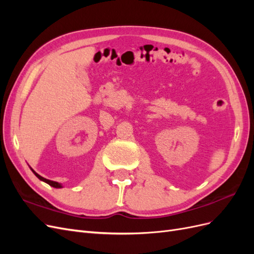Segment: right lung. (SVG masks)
Returning <instances> with one entry per match:
<instances>
[{"label": "right lung", "instance_id": "right-lung-1", "mask_svg": "<svg viewBox=\"0 0 254 254\" xmlns=\"http://www.w3.org/2000/svg\"><path fill=\"white\" fill-rule=\"evenodd\" d=\"M30 170L33 171V173L36 175V177L38 179H40L41 181H43V182H45V183H48V184H50L51 187H53V188H56V189H60V188H63V186H61L60 183H58V182H56V181H52V180H49V179H45V178H43V177H41L39 174H37L33 168H30Z\"/></svg>", "mask_w": 254, "mask_h": 254}]
</instances>
